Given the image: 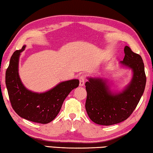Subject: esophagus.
I'll return each instance as SVG.
<instances>
[{
    "label": "esophagus",
    "instance_id": "obj_1",
    "mask_svg": "<svg viewBox=\"0 0 153 153\" xmlns=\"http://www.w3.org/2000/svg\"><path fill=\"white\" fill-rule=\"evenodd\" d=\"M85 78H86V77H85L84 74H82L79 76V86H83L84 85Z\"/></svg>",
    "mask_w": 153,
    "mask_h": 153
}]
</instances>
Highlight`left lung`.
<instances>
[{
	"label": "left lung",
	"instance_id": "obj_1",
	"mask_svg": "<svg viewBox=\"0 0 153 153\" xmlns=\"http://www.w3.org/2000/svg\"><path fill=\"white\" fill-rule=\"evenodd\" d=\"M125 56L121 63L133 71L131 81L125 90L114 94L105 79L88 77L86 82L87 98L86 110L93 122L102 126H111L128 119L143 94L146 77L141 56L128 46L124 48Z\"/></svg>",
	"mask_w": 153,
	"mask_h": 153
}]
</instances>
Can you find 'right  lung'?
Listing matches in <instances>:
<instances>
[{
	"mask_svg": "<svg viewBox=\"0 0 153 153\" xmlns=\"http://www.w3.org/2000/svg\"><path fill=\"white\" fill-rule=\"evenodd\" d=\"M25 48L23 46L21 50L14 52L6 71L5 82L10 102L21 117L36 123H48L58 115L67 95L79 86V80L61 82L46 92L30 91L23 85L18 73L19 56Z\"/></svg>",
	"mask_w": 153,
	"mask_h": 153,
	"instance_id": "1",
	"label": "right lung"
}]
</instances>
